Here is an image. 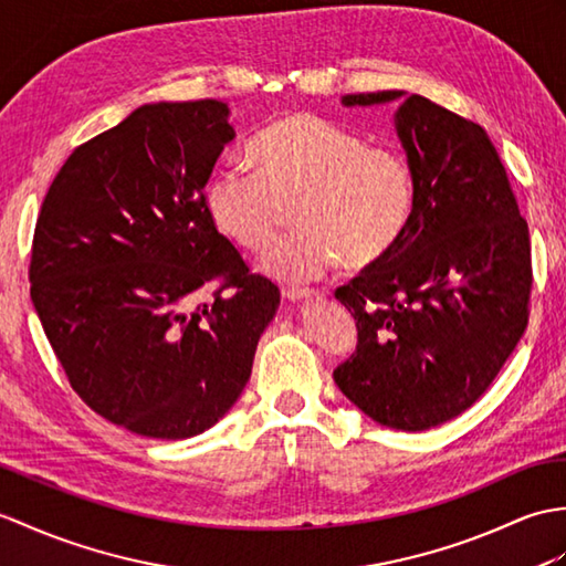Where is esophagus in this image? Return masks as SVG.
<instances>
[{
  "instance_id": "34e87169",
  "label": "esophagus",
  "mask_w": 566,
  "mask_h": 566,
  "mask_svg": "<svg viewBox=\"0 0 566 566\" xmlns=\"http://www.w3.org/2000/svg\"><path fill=\"white\" fill-rule=\"evenodd\" d=\"M284 296L289 301H304V298H323V289H308V286H289L284 289Z\"/></svg>"
}]
</instances>
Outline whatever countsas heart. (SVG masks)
Instances as JSON below:
<instances>
[{"label":"heart","mask_w":566,"mask_h":566,"mask_svg":"<svg viewBox=\"0 0 566 566\" xmlns=\"http://www.w3.org/2000/svg\"><path fill=\"white\" fill-rule=\"evenodd\" d=\"M248 161L219 166L205 207L235 245L265 253L292 223L298 231L268 255L265 270L284 282L315 280L337 260L369 268L400 243L417 202L407 156L366 142L318 115H292L251 144Z\"/></svg>","instance_id":"b5f03b06"}]
</instances>
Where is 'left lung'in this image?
Listing matches in <instances>:
<instances>
[{"instance_id":"1","label":"left lung","mask_w":566,"mask_h":566,"mask_svg":"<svg viewBox=\"0 0 566 566\" xmlns=\"http://www.w3.org/2000/svg\"><path fill=\"white\" fill-rule=\"evenodd\" d=\"M396 127L417 180L415 214L384 260L335 292L357 321V349L333 376L374 422L424 431L465 412L516 349L531 313V239L480 125L412 94Z\"/></svg>"}]
</instances>
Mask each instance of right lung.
<instances>
[{"label":"right lung","instance_id":"obj_1","mask_svg":"<svg viewBox=\"0 0 566 566\" xmlns=\"http://www.w3.org/2000/svg\"><path fill=\"white\" fill-rule=\"evenodd\" d=\"M231 139L221 101L142 105L70 154L35 221L31 298L52 352L91 410L139 437L214 427L280 306L207 214Z\"/></svg>","mask_w":566,"mask_h":566}]
</instances>
